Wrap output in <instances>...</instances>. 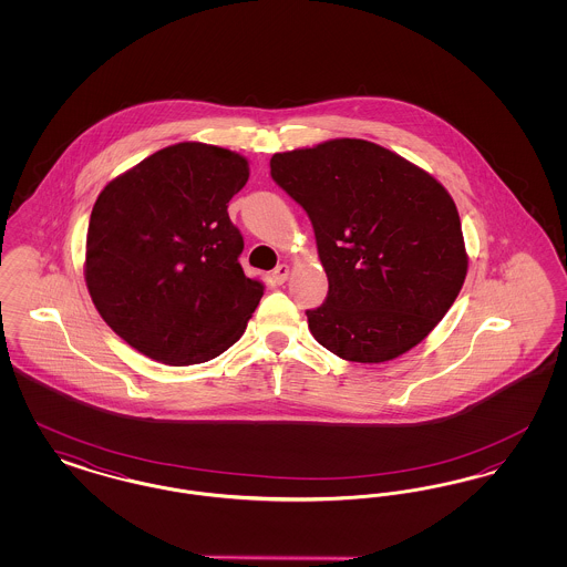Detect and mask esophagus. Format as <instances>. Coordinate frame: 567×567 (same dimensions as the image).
Returning <instances> with one entry per match:
<instances>
[{
  "label": "esophagus",
  "instance_id": "esophagus-1",
  "mask_svg": "<svg viewBox=\"0 0 567 567\" xmlns=\"http://www.w3.org/2000/svg\"><path fill=\"white\" fill-rule=\"evenodd\" d=\"M271 278L276 285H282L287 278H289V266L287 264H280L276 270L271 271Z\"/></svg>",
  "mask_w": 567,
  "mask_h": 567
}]
</instances>
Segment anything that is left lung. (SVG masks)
Instances as JSON below:
<instances>
[{"mask_svg": "<svg viewBox=\"0 0 567 567\" xmlns=\"http://www.w3.org/2000/svg\"><path fill=\"white\" fill-rule=\"evenodd\" d=\"M271 178L312 223L329 291L306 310L315 340L357 363L414 349L467 274L457 206L425 169L368 140L276 153Z\"/></svg>", "mask_w": 567, "mask_h": 567, "instance_id": "left-lung-1", "label": "left lung"}]
</instances>
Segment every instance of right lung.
<instances>
[{
    "label": "right lung",
    "instance_id": "1",
    "mask_svg": "<svg viewBox=\"0 0 567 567\" xmlns=\"http://www.w3.org/2000/svg\"><path fill=\"white\" fill-rule=\"evenodd\" d=\"M248 181L243 155L202 142L157 151L100 193L84 280L110 329L165 365L204 363L240 340L264 285L238 261L227 215Z\"/></svg>",
    "mask_w": 567,
    "mask_h": 567
}]
</instances>
